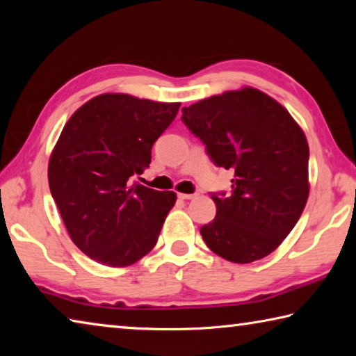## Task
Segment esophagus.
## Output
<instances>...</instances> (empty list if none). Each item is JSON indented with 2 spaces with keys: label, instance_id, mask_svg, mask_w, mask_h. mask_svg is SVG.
<instances>
[{
  "label": "esophagus",
  "instance_id": "1",
  "mask_svg": "<svg viewBox=\"0 0 356 356\" xmlns=\"http://www.w3.org/2000/svg\"><path fill=\"white\" fill-rule=\"evenodd\" d=\"M179 200H184V201H188V200H193L196 195H186V193H179Z\"/></svg>",
  "mask_w": 356,
  "mask_h": 356
}]
</instances>
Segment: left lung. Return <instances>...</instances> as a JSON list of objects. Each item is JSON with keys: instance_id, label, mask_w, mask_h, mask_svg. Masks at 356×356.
Returning <instances> with one entry per match:
<instances>
[{"instance_id": "left-lung-1", "label": "left lung", "mask_w": 356, "mask_h": 356, "mask_svg": "<svg viewBox=\"0 0 356 356\" xmlns=\"http://www.w3.org/2000/svg\"><path fill=\"white\" fill-rule=\"evenodd\" d=\"M182 122L216 166L234 171L232 193H212L215 220L201 227L215 254L236 264L268 256L300 220L309 195V147L284 106L254 88L182 108Z\"/></svg>"}]
</instances>
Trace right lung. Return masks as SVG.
Listing matches in <instances>:
<instances>
[{
  "mask_svg": "<svg viewBox=\"0 0 356 356\" xmlns=\"http://www.w3.org/2000/svg\"><path fill=\"white\" fill-rule=\"evenodd\" d=\"M179 106L102 94L64 125L48 163V184L72 242L99 264L127 267L159 240L176 193L130 179L149 168L154 143Z\"/></svg>",
  "mask_w": 356,
  "mask_h": 356,
  "instance_id": "obj_1",
  "label": "right lung"
}]
</instances>
